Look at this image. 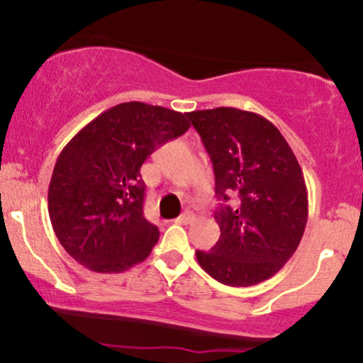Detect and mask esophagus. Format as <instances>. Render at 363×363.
<instances>
[{
	"label": "esophagus",
	"mask_w": 363,
	"mask_h": 363,
	"mask_svg": "<svg viewBox=\"0 0 363 363\" xmlns=\"http://www.w3.org/2000/svg\"><path fill=\"white\" fill-rule=\"evenodd\" d=\"M194 220V215L191 213V211H186V213H182L181 216H177L176 218V223H179V225H187V223H191Z\"/></svg>",
	"instance_id": "esophagus-1"
}]
</instances>
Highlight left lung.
Wrapping results in <instances>:
<instances>
[{
	"label": "left lung",
	"mask_w": 363,
	"mask_h": 363,
	"mask_svg": "<svg viewBox=\"0 0 363 363\" xmlns=\"http://www.w3.org/2000/svg\"><path fill=\"white\" fill-rule=\"evenodd\" d=\"M215 170V213L220 239L196 251L199 266L216 281L251 286L268 280L297 251L309 201L297 157L273 123L235 107L187 112Z\"/></svg>",
	"instance_id": "obj_1"
}]
</instances>
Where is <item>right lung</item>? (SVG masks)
I'll list each match as a JSON object with an SVG mask.
<instances>
[{"instance_id": "right-lung-1", "label": "right lung", "mask_w": 363, "mask_h": 363, "mask_svg": "<svg viewBox=\"0 0 363 363\" xmlns=\"http://www.w3.org/2000/svg\"><path fill=\"white\" fill-rule=\"evenodd\" d=\"M189 129L186 114L124 102L111 107L62 148L49 182V218L66 252L97 273L145 261L158 228L143 216V162Z\"/></svg>"}]
</instances>
